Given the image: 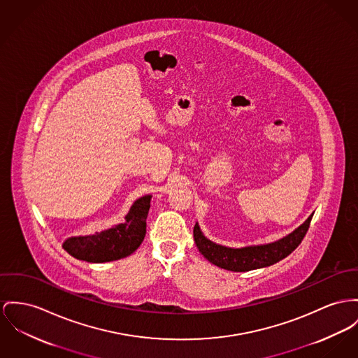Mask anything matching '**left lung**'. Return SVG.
Instances as JSON below:
<instances>
[{
  "mask_svg": "<svg viewBox=\"0 0 358 358\" xmlns=\"http://www.w3.org/2000/svg\"><path fill=\"white\" fill-rule=\"evenodd\" d=\"M312 215H310L297 229H294L285 238L268 244L248 245L241 248L225 247L205 238L198 224H195L194 227V240L199 252L209 262L213 263L221 268L231 270V271L255 270V268H261V267L280 262L290 252H293L306 236L310 228Z\"/></svg>",
  "mask_w": 358,
  "mask_h": 358,
  "instance_id": "8db88e82",
  "label": "left lung"
}]
</instances>
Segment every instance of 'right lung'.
Wrapping results in <instances>:
<instances>
[{"label":"right lung","mask_w":358,"mask_h":358,"mask_svg":"<svg viewBox=\"0 0 358 358\" xmlns=\"http://www.w3.org/2000/svg\"><path fill=\"white\" fill-rule=\"evenodd\" d=\"M152 195L138 198L126 221L95 235L74 236L65 240L64 250L80 261L91 263L111 262L133 254L143 243L146 234V217Z\"/></svg>","instance_id":"obj_1"}]
</instances>
